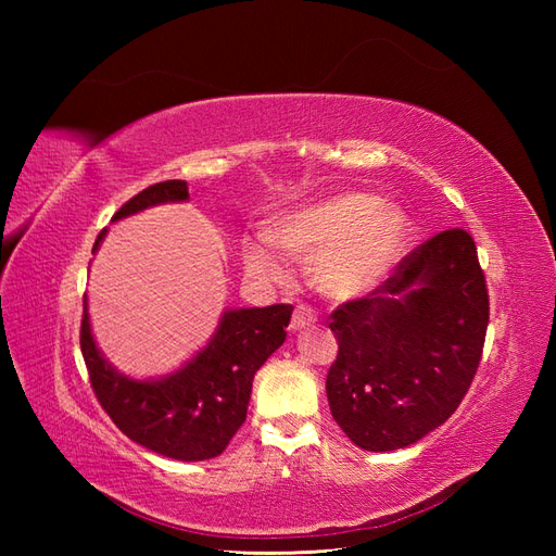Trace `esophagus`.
I'll list each match as a JSON object with an SVG mask.
<instances>
[{"label": "esophagus", "mask_w": 556, "mask_h": 556, "mask_svg": "<svg viewBox=\"0 0 556 556\" xmlns=\"http://www.w3.org/2000/svg\"><path fill=\"white\" fill-rule=\"evenodd\" d=\"M315 323V315L311 308L306 306H296L294 308V315H292V323H290V331L296 333V331H304L306 327H311Z\"/></svg>", "instance_id": "1"}]
</instances>
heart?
I'll use <instances>...</instances> for the list:
<instances>
[{
	"label": "heart",
	"instance_id": "heart-1",
	"mask_svg": "<svg viewBox=\"0 0 556 556\" xmlns=\"http://www.w3.org/2000/svg\"><path fill=\"white\" fill-rule=\"evenodd\" d=\"M266 239L292 257L308 260L315 288L329 299L371 294L394 271L408 243L401 208L364 192H343L296 206L266 227ZM245 268L257 280H280L285 262L274 248H245Z\"/></svg>",
	"mask_w": 556,
	"mask_h": 556
}]
</instances>
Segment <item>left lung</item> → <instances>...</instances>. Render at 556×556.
Instances as JSON below:
<instances>
[{"label":"left lung","mask_w":556,"mask_h":556,"mask_svg":"<svg viewBox=\"0 0 556 556\" xmlns=\"http://www.w3.org/2000/svg\"><path fill=\"white\" fill-rule=\"evenodd\" d=\"M331 317L336 422L368 452L417 443L457 410L480 364L490 299L473 239L464 229L435 233L376 292Z\"/></svg>","instance_id":"1"}]
</instances>
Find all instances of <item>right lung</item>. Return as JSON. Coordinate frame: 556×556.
Here are the masks:
<instances>
[{"label":"right lung","instance_id":"obj_1","mask_svg":"<svg viewBox=\"0 0 556 556\" xmlns=\"http://www.w3.org/2000/svg\"><path fill=\"white\" fill-rule=\"evenodd\" d=\"M185 201H190L188 182L164 180L129 199L111 223ZM106 231L99 233L92 252L102 245ZM292 311L290 304L227 308L208 343L188 362L160 378H131L117 371L99 350L86 296L80 352L99 403L127 439L162 457L204 462L223 454L245 422L252 380L260 366L285 343Z\"/></svg>","mask_w":556,"mask_h":556}]
</instances>
